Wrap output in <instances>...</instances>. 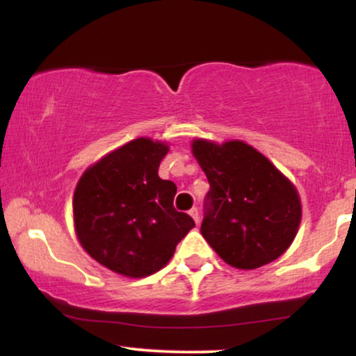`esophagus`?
Returning <instances> with one entry per match:
<instances>
[{"instance_id": "obj_1", "label": "esophagus", "mask_w": 356, "mask_h": 356, "mask_svg": "<svg viewBox=\"0 0 356 356\" xmlns=\"http://www.w3.org/2000/svg\"><path fill=\"white\" fill-rule=\"evenodd\" d=\"M189 216H191V217L194 218V222H196V223H199V220H201V217H199L197 207H193L191 211H189Z\"/></svg>"}]
</instances>
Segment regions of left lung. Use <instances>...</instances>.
Segmentation results:
<instances>
[{
	"label": "left lung",
	"instance_id": "8db88e82",
	"mask_svg": "<svg viewBox=\"0 0 356 356\" xmlns=\"http://www.w3.org/2000/svg\"><path fill=\"white\" fill-rule=\"evenodd\" d=\"M211 184L201 233L236 269H257L289 250L301 220L296 188L264 155L241 140H193Z\"/></svg>",
	"mask_w": 356,
	"mask_h": 356
}]
</instances>
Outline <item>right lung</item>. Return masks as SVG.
<instances>
[{"label":"right lung","mask_w":356,"mask_h":356,"mask_svg":"<svg viewBox=\"0 0 356 356\" xmlns=\"http://www.w3.org/2000/svg\"><path fill=\"white\" fill-rule=\"evenodd\" d=\"M168 145L139 138L87 168L72 213L82 248L116 274L140 279L162 269L194 227L173 207L177 184L159 177Z\"/></svg>","instance_id":"1"}]
</instances>
